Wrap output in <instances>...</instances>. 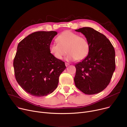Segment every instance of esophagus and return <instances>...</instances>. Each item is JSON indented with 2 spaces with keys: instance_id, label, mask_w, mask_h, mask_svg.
Wrapping results in <instances>:
<instances>
[{
  "instance_id": "esophagus-1",
  "label": "esophagus",
  "mask_w": 127,
  "mask_h": 127,
  "mask_svg": "<svg viewBox=\"0 0 127 127\" xmlns=\"http://www.w3.org/2000/svg\"><path fill=\"white\" fill-rule=\"evenodd\" d=\"M65 66H66V67H67L68 65H69V64L68 63H67V62H65Z\"/></svg>"
}]
</instances>
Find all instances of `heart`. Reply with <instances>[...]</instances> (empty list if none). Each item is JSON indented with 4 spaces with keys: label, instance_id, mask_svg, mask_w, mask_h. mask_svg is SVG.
Here are the masks:
<instances>
[{
    "label": "heart",
    "instance_id": "1",
    "mask_svg": "<svg viewBox=\"0 0 127 127\" xmlns=\"http://www.w3.org/2000/svg\"><path fill=\"white\" fill-rule=\"evenodd\" d=\"M56 40L58 44H50L49 51L57 60H61L66 52L68 53L65 59L68 61L75 60L81 61L89 54L90 44L87 39L76 33L65 31L57 37Z\"/></svg>",
    "mask_w": 127,
    "mask_h": 127
}]
</instances>
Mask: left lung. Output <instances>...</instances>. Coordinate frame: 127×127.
<instances>
[{
  "label": "left lung",
  "mask_w": 127,
  "mask_h": 127,
  "mask_svg": "<svg viewBox=\"0 0 127 127\" xmlns=\"http://www.w3.org/2000/svg\"><path fill=\"white\" fill-rule=\"evenodd\" d=\"M75 31L84 35L90 44L88 56L75 65V85L85 94H97L107 87L115 71L114 47L104 35L93 28Z\"/></svg>",
  "instance_id": "1"
}]
</instances>
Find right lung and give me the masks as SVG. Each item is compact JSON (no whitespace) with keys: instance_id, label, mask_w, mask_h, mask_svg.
<instances>
[{"instance_id":"obj_1","label":"right lung","mask_w":127,"mask_h":127,"mask_svg":"<svg viewBox=\"0 0 127 127\" xmlns=\"http://www.w3.org/2000/svg\"><path fill=\"white\" fill-rule=\"evenodd\" d=\"M56 31H37L24 38L17 46L13 66L15 79L27 93L35 97L51 94L57 88L64 62L55 59L49 46Z\"/></svg>"}]
</instances>
